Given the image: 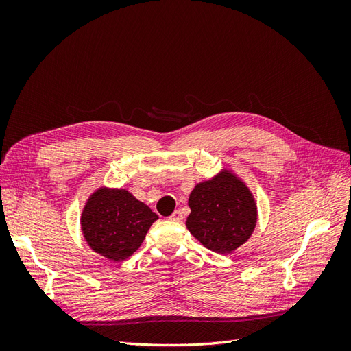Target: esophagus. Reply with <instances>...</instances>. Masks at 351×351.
Returning <instances> with one entry per match:
<instances>
[{
	"label": "esophagus",
	"instance_id": "esophagus-1",
	"mask_svg": "<svg viewBox=\"0 0 351 351\" xmlns=\"http://www.w3.org/2000/svg\"><path fill=\"white\" fill-rule=\"evenodd\" d=\"M169 219L176 221V222H180V221L183 219V212L182 210H174L173 214H171V217H169Z\"/></svg>",
	"mask_w": 351,
	"mask_h": 351
}]
</instances>
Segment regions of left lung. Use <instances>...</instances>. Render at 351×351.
Segmentation results:
<instances>
[{"label":"left lung","instance_id":"8db88e82","mask_svg":"<svg viewBox=\"0 0 351 351\" xmlns=\"http://www.w3.org/2000/svg\"><path fill=\"white\" fill-rule=\"evenodd\" d=\"M186 226L204 246L215 253H231L252 236L258 208L240 178L222 171L199 183L189 197Z\"/></svg>","mask_w":351,"mask_h":351}]
</instances>
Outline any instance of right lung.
<instances>
[{
  "mask_svg": "<svg viewBox=\"0 0 351 351\" xmlns=\"http://www.w3.org/2000/svg\"><path fill=\"white\" fill-rule=\"evenodd\" d=\"M158 215L124 189L101 187L83 208L80 224L92 250L124 261L141 247Z\"/></svg>",
  "mask_w": 351,
  "mask_h": 351,
  "instance_id": "1",
  "label": "right lung"
}]
</instances>
